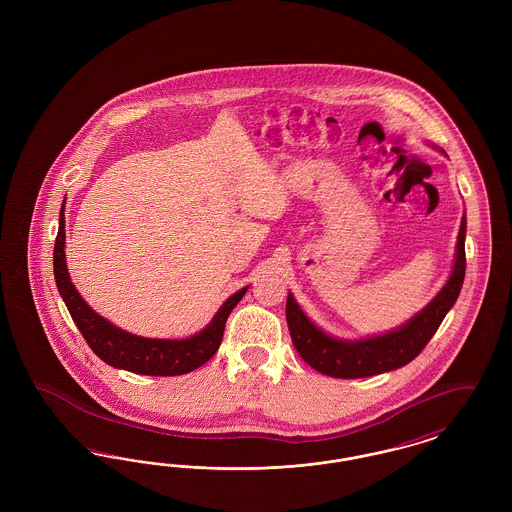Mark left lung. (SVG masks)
<instances>
[{
    "instance_id": "left-lung-1",
    "label": "left lung",
    "mask_w": 512,
    "mask_h": 512,
    "mask_svg": "<svg viewBox=\"0 0 512 512\" xmlns=\"http://www.w3.org/2000/svg\"><path fill=\"white\" fill-rule=\"evenodd\" d=\"M464 234L466 219L463 217L451 278L422 313L390 334L361 341L334 340L305 317L290 293L286 301V320L293 345L301 359L317 372L332 378H366L411 363L432 340L439 324L461 293L466 270Z\"/></svg>"
}]
</instances>
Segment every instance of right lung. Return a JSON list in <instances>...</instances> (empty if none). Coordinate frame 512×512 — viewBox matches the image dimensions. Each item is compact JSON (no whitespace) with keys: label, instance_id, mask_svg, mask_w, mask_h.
Instances as JSON below:
<instances>
[{"label":"right lung","instance_id":"1","mask_svg":"<svg viewBox=\"0 0 512 512\" xmlns=\"http://www.w3.org/2000/svg\"><path fill=\"white\" fill-rule=\"evenodd\" d=\"M53 272L59 293L73 317L76 328L101 361L128 372L146 376H178L205 365L219 349L226 320L240 303L247 288L234 293L219 309L211 324L194 338L149 340L128 334L96 315L74 290L65 263V215L61 209L59 232L53 249Z\"/></svg>","mask_w":512,"mask_h":512}]
</instances>
